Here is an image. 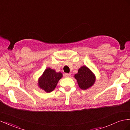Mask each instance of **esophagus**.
Instances as JSON below:
<instances>
[{"instance_id":"esophagus-1","label":"esophagus","mask_w":130,"mask_h":130,"mask_svg":"<svg viewBox=\"0 0 130 130\" xmlns=\"http://www.w3.org/2000/svg\"><path fill=\"white\" fill-rule=\"evenodd\" d=\"M72 75L71 73H66L64 74V76L66 77V78H70V77H71Z\"/></svg>"}]
</instances>
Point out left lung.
Here are the masks:
<instances>
[{"label": "left lung", "mask_w": 130, "mask_h": 130, "mask_svg": "<svg viewBox=\"0 0 130 130\" xmlns=\"http://www.w3.org/2000/svg\"><path fill=\"white\" fill-rule=\"evenodd\" d=\"M74 78L80 89L85 90L92 86L96 82V76L91 70L85 66H82Z\"/></svg>", "instance_id": "obj_1"}]
</instances>
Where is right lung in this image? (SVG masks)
<instances>
[{"label": "right lung", "instance_id": "1", "mask_svg": "<svg viewBox=\"0 0 130 130\" xmlns=\"http://www.w3.org/2000/svg\"><path fill=\"white\" fill-rule=\"evenodd\" d=\"M62 76L61 72L57 73L55 69L47 68L38 79V85L46 92H51L56 88L58 81Z\"/></svg>", "mask_w": 130, "mask_h": 130}]
</instances>
